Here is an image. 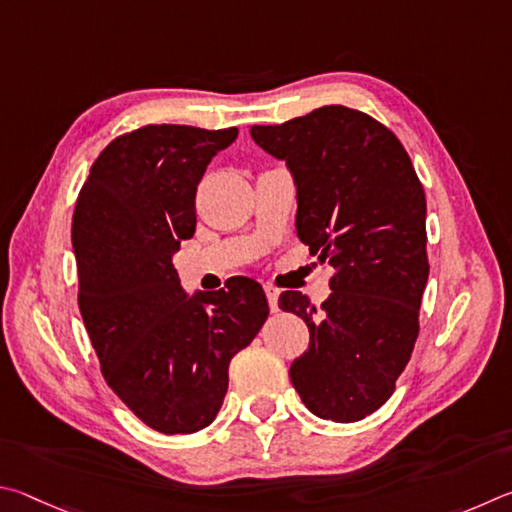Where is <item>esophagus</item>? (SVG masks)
<instances>
[{
	"label": "esophagus",
	"instance_id": "1",
	"mask_svg": "<svg viewBox=\"0 0 512 512\" xmlns=\"http://www.w3.org/2000/svg\"><path fill=\"white\" fill-rule=\"evenodd\" d=\"M265 294H267V303H270L272 312L279 310V290L272 288V285H265Z\"/></svg>",
	"mask_w": 512,
	"mask_h": 512
}]
</instances>
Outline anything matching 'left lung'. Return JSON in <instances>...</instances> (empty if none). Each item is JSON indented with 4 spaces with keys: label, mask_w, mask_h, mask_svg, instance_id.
I'll return each instance as SVG.
<instances>
[{
    "label": "left lung",
    "mask_w": 512,
    "mask_h": 512,
    "mask_svg": "<svg viewBox=\"0 0 512 512\" xmlns=\"http://www.w3.org/2000/svg\"><path fill=\"white\" fill-rule=\"evenodd\" d=\"M249 134L285 161L297 236L335 270L321 310L297 290L281 294L279 308L310 330L290 380L315 416L355 423L391 398L414 351L429 276L425 191L396 134L351 107L324 105Z\"/></svg>",
    "instance_id": "1"
}]
</instances>
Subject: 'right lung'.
I'll list each match as a JSON object with an SVG mask.
<instances>
[{
    "label": "right lung",
    "mask_w": 512,
    "mask_h": 512,
    "mask_svg": "<svg viewBox=\"0 0 512 512\" xmlns=\"http://www.w3.org/2000/svg\"><path fill=\"white\" fill-rule=\"evenodd\" d=\"M236 137V128L143 125L98 155L76 202L78 306L103 378L161 434L213 423L231 357L270 315L256 281L188 294L173 265L195 233L197 184Z\"/></svg>",
    "instance_id": "1"
}]
</instances>
